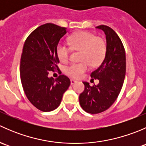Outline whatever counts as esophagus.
I'll return each mask as SVG.
<instances>
[{
    "instance_id": "1",
    "label": "esophagus",
    "mask_w": 146,
    "mask_h": 146,
    "mask_svg": "<svg viewBox=\"0 0 146 146\" xmlns=\"http://www.w3.org/2000/svg\"><path fill=\"white\" fill-rule=\"evenodd\" d=\"M76 82H77V80H74V79H70V84H71V85H73V84L76 83Z\"/></svg>"
}]
</instances>
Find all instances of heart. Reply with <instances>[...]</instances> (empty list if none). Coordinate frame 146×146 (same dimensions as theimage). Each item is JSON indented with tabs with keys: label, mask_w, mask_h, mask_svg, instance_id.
<instances>
[{
	"label": "heart",
	"mask_w": 146,
	"mask_h": 146,
	"mask_svg": "<svg viewBox=\"0 0 146 146\" xmlns=\"http://www.w3.org/2000/svg\"><path fill=\"white\" fill-rule=\"evenodd\" d=\"M68 44L74 50H81L80 63H73L66 69L68 76L78 78L89 68L98 66L102 61L106 53V44L101 37L95 36L93 34L87 32H78L69 37ZM58 58L62 62L68 60L70 48L64 44H58L56 48Z\"/></svg>",
	"instance_id": "1"
}]
</instances>
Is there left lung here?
Wrapping results in <instances>:
<instances>
[{
  "mask_svg": "<svg viewBox=\"0 0 146 146\" xmlns=\"http://www.w3.org/2000/svg\"><path fill=\"white\" fill-rule=\"evenodd\" d=\"M106 36L105 57L100 66L91 73L92 80L99 83L90 86L82 82L85 90L79 96L81 107L90 114H98L110 108L117 100L123 86L126 75V54L123 44L111 28L100 25Z\"/></svg>",
  "mask_w": 146,
  "mask_h": 146,
  "instance_id": "1",
  "label": "left lung"
}]
</instances>
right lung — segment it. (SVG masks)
<instances>
[{"mask_svg":"<svg viewBox=\"0 0 146 146\" xmlns=\"http://www.w3.org/2000/svg\"><path fill=\"white\" fill-rule=\"evenodd\" d=\"M66 33V27L46 23L35 29L24 44L20 68L22 85L29 101L42 111L56 109L70 86V79L64 75L56 79L48 76L49 71L58 69L56 48Z\"/></svg>","mask_w":146,"mask_h":146,"instance_id":"right-lung-1","label":"right lung"}]
</instances>
